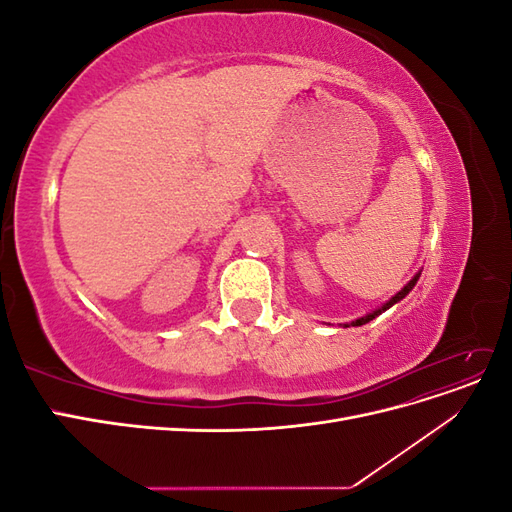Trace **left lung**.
Wrapping results in <instances>:
<instances>
[{"label": "left lung", "instance_id": "left-lung-1", "mask_svg": "<svg viewBox=\"0 0 512 512\" xmlns=\"http://www.w3.org/2000/svg\"><path fill=\"white\" fill-rule=\"evenodd\" d=\"M418 277H421V273H416L414 277H412V280L404 286V288H401L397 294H395V297L391 299V301H386L380 309H376V312H371V314H367V316H363V318H359V320H352L350 324H344V327H361V324H365V322H369V320H374L376 316H380L382 312H386V309H389V307H393L395 303H399L401 299H404L406 297V294L416 286V282H418Z\"/></svg>", "mask_w": 512, "mask_h": 512}]
</instances>
